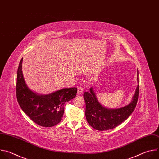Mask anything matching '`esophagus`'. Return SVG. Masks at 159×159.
Returning <instances> with one entry per match:
<instances>
[{
  "label": "esophagus",
  "mask_w": 159,
  "mask_h": 159,
  "mask_svg": "<svg viewBox=\"0 0 159 159\" xmlns=\"http://www.w3.org/2000/svg\"><path fill=\"white\" fill-rule=\"evenodd\" d=\"M83 93V87L82 86H79L78 87L77 89V94H81Z\"/></svg>",
  "instance_id": "obj_1"
}]
</instances>
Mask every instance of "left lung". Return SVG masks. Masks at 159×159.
Listing matches in <instances>:
<instances>
[{
	"instance_id": "obj_1",
	"label": "left lung",
	"mask_w": 159,
	"mask_h": 159,
	"mask_svg": "<svg viewBox=\"0 0 159 159\" xmlns=\"http://www.w3.org/2000/svg\"><path fill=\"white\" fill-rule=\"evenodd\" d=\"M139 82V71H138ZM139 95L138 85L132 101L128 105L120 109H109L104 107L98 101L93 88L90 92L84 93L85 101V117L88 123L98 131L115 128L125 121L133 112L137 106Z\"/></svg>"
}]
</instances>
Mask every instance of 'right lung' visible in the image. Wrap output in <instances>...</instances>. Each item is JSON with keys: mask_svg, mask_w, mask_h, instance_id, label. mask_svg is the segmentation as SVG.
I'll list each match as a JSON object with an SVG mask.
<instances>
[{"mask_svg": "<svg viewBox=\"0 0 159 159\" xmlns=\"http://www.w3.org/2000/svg\"><path fill=\"white\" fill-rule=\"evenodd\" d=\"M22 59L19 62L17 72V102L33 122L44 127L53 126L61 121L64 112L63 106L76 96L77 88L63 89L45 96L34 93L27 87L22 75Z\"/></svg>", "mask_w": 159, "mask_h": 159, "instance_id": "add662e5", "label": "right lung"}]
</instances>
